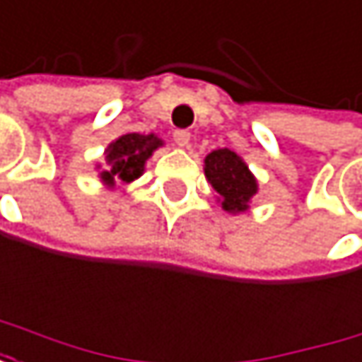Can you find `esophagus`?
<instances>
[{"label": "esophagus", "instance_id": "34e87169", "mask_svg": "<svg viewBox=\"0 0 362 362\" xmlns=\"http://www.w3.org/2000/svg\"><path fill=\"white\" fill-rule=\"evenodd\" d=\"M173 139H175V143H177L179 147H185V145L189 143V132H187V129H175V132H173Z\"/></svg>", "mask_w": 362, "mask_h": 362}]
</instances>
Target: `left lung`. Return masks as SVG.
Segmentation results:
<instances>
[{
  "label": "left lung",
  "instance_id": "1",
  "mask_svg": "<svg viewBox=\"0 0 362 362\" xmlns=\"http://www.w3.org/2000/svg\"><path fill=\"white\" fill-rule=\"evenodd\" d=\"M204 175L215 189L221 206L230 213L247 209L250 198L256 194V179L247 170L245 162L230 149H217L204 160Z\"/></svg>",
  "mask_w": 362,
  "mask_h": 362
}]
</instances>
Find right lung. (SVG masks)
I'll return each mask as SVG.
<instances>
[{"mask_svg": "<svg viewBox=\"0 0 362 362\" xmlns=\"http://www.w3.org/2000/svg\"><path fill=\"white\" fill-rule=\"evenodd\" d=\"M162 145L160 139L153 134L143 136V134H125V136L117 139L106 153L108 166L102 173L104 183H129L143 175L147 158Z\"/></svg>", "mask_w": 362, "mask_h": 362, "instance_id": "add662e5", "label": "right lung"}]
</instances>
